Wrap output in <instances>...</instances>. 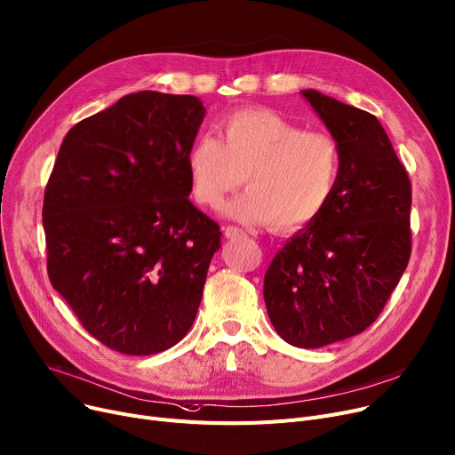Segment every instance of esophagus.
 <instances>
[{
    "mask_svg": "<svg viewBox=\"0 0 455 455\" xmlns=\"http://www.w3.org/2000/svg\"><path fill=\"white\" fill-rule=\"evenodd\" d=\"M225 235H227L228 239H235V237L245 235V230L239 228V227H227V228H225Z\"/></svg>",
    "mask_w": 455,
    "mask_h": 455,
    "instance_id": "34e87169",
    "label": "esophagus"
}]
</instances>
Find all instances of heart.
Here are the masks:
<instances>
[{
	"mask_svg": "<svg viewBox=\"0 0 455 455\" xmlns=\"http://www.w3.org/2000/svg\"><path fill=\"white\" fill-rule=\"evenodd\" d=\"M201 133L187 164L194 197L218 208L225 196L251 187L225 206L243 221L298 228L322 216L340 179V146L327 132L304 130L270 109H241Z\"/></svg>",
	"mask_w": 455,
	"mask_h": 455,
	"instance_id": "obj_1",
	"label": "heart"
}]
</instances>
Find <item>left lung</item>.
<instances>
[{"label": "left lung", "mask_w": 455, "mask_h": 455, "mask_svg": "<svg viewBox=\"0 0 455 455\" xmlns=\"http://www.w3.org/2000/svg\"><path fill=\"white\" fill-rule=\"evenodd\" d=\"M301 95L340 146V179L322 216L268 265L263 298L278 335L315 349L370 327L397 287L411 254V183L375 115Z\"/></svg>", "instance_id": "1"}]
</instances>
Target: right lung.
Wrapping results in <instances>:
<instances>
[{
    "label": "right lung",
    "instance_id": "obj_1",
    "mask_svg": "<svg viewBox=\"0 0 455 455\" xmlns=\"http://www.w3.org/2000/svg\"><path fill=\"white\" fill-rule=\"evenodd\" d=\"M204 118L192 95L139 91L73 126L44 196L47 272L84 329L154 355L192 327L220 225L197 210L187 156Z\"/></svg>",
    "mask_w": 455,
    "mask_h": 455
}]
</instances>
